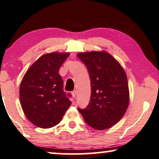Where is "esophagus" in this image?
Wrapping results in <instances>:
<instances>
[{
	"label": "esophagus",
	"instance_id": "1",
	"mask_svg": "<svg viewBox=\"0 0 159 159\" xmlns=\"http://www.w3.org/2000/svg\"><path fill=\"white\" fill-rule=\"evenodd\" d=\"M71 94H72V96H73V98H75V95H76V91L72 92Z\"/></svg>",
	"mask_w": 159,
	"mask_h": 159
}]
</instances>
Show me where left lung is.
<instances>
[{"instance_id": "1", "label": "left lung", "mask_w": 159, "mask_h": 159, "mask_svg": "<svg viewBox=\"0 0 159 159\" xmlns=\"http://www.w3.org/2000/svg\"><path fill=\"white\" fill-rule=\"evenodd\" d=\"M89 72L90 103L78 111L86 123L102 130L116 125L127 110L130 101L127 75L119 61L105 51L77 54Z\"/></svg>"}]
</instances>
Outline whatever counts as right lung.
Here are the masks:
<instances>
[{
    "label": "right lung",
    "instance_id": "right-lung-1",
    "mask_svg": "<svg viewBox=\"0 0 159 159\" xmlns=\"http://www.w3.org/2000/svg\"><path fill=\"white\" fill-rule=\"evenodd\" d=\"M70 53H45L29 68L20 86V102L27 119L41 128L59 124L71 101L64 93L59 70Z\"/></svg>",
    "mask_w": 159,
    "mask_h": 159
}]
</instances>
